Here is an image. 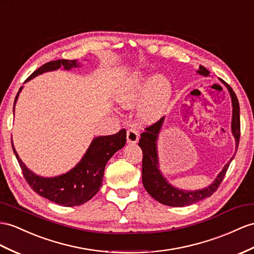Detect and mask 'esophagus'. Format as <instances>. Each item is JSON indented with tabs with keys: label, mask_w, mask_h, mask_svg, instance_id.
<instances>
[{
	"label": "esophagus",
	"mask_w": 254,
	"mask_h": 254,
	"mask_svg": "<svg viewBox=\"0 0 254 254\" xmlns=\"http://www.w3.org/2000/svg\"><path fill=\"white\" fill-rule=\"evenodd\" d=\"M139 139V135L134 128H128L127 133V144H136Z\"/></svg>",
	"instance_id": "obj_1"
}]
</instances>
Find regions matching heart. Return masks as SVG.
Instances as JSON below:
<instances>
[{
  "label": "heart",
  "instance_id": "1",
  "mask_svg": "<svg viewBox=\"0 0 254 254\" xmlns=\"http://www.w3.org/2000/svg\"><path fill=\"white\" fill-rule=\"evenodd\" d=\"M172 96L173 86L167 77L135 71L120 84L116 100L127 109L138 106V119L145 125H153L165 115Z\"/></svg>",
  "mask_w": 254,
  "mask_h": 254
}]
</instances>
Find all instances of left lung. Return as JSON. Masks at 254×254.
Returning a JSON list of instances; mask_svg holds the SVG:
<instances>
[{
	"label": "left lung",
	"mask_w": 254,
	"mask_h": 254,
	"mask_svg": "<svg viewBox=\"0 0 254 254\" xmlns=\"http://www.w3.org/2000/svg\"><path fill=\"white\" fill-rule=\"evenodd\" d=\"M196 73L201 76H209V70L203 65H199ZM227 89L232 101V122H231V131L235 138V154L239 144L240 136V114H239V103L237 96L233 89L222 79H219ZM165 117H163L160 121L154 123L153 126L146 128V132L140 134V139L138 146L142 150V171H141V180L146 191L151 196L158 200L159 203L172 206V207H184L196 203L204 198L211 196L213 192H216L220 184L222 183L224 175L229 168L231 162L234 159V155L230 161L224 165L218 176L214 178L212 183L199 190H183L179 188L173 186L168 183L167 178L160 170V159L158 151V140L162 131V127L164 125Z\"/></svg>",
	"instance_id": "1"
}]
</instances>
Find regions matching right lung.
<instances>
[{
    "instance_id": "1",
    "label": "right lung",
    "mask_w": 254,
    "mask_h": 254,
    "mask_svg": "<svg viewBox=\"0 0 254 254\" xmlns=\"http://www.w3.org/2000/svg\"><path fill=\"white\" fill-rule=\"evenodd\" d=\"M81 65L82 63L77 60L51 61L36 69L24 83L47 71L58 69L70 70L71 68L81 67ZM22 89L23 87L19 89L16 95L14 109H12L14 113L19 94ZM126 141L127 131L125 128L114 135L96 136L91 141L80 161L71 170L55 177H43L29 170L28 166L19 158L15 146L12 144V139L11 146L18 163L22 170L23 176L32 189L41 196L58 205L71 207L84 204L99 192L102 187L104 171H105L107 162L117 151L125 147Z\"/></svg>"
}]
</instances>
